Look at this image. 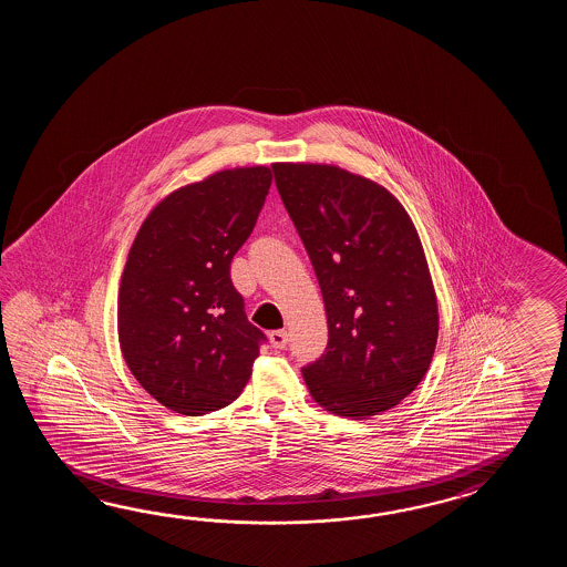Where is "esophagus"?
Here are the masks:
<instances>
[{"mask_svg": "<svg viewBox=\"0 0 567 567\" xmlns=\"http://www.w3.org/2000/svg\"><path fill=\"white\" fill-rule=\"evenodd\" d=\"M269 342H271L274 349H286L288 347V330L269 332Z\"/></svg>", "mask_w": 567, "mask_h": 567, "instance_id": "34e87169", "label": "esophagus"}]
</instances>
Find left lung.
I'll return each mask as SVG.
<instances>
[{"label": "left lung", "instance_id": "8db88e82", "mask_svg": "<svg viewBox=\"0 0 567 567\" xmlns=\"http://www.w3.org/2000/svg\"><path fill=\"white\" fill-rule=\"evenodd\" d=\"M276 184L324 298L328 347L301 369L326 411L364 420L427 373L437 300L408 210L379 182L332 164L276 162Z\"/></svg>", "mask_w": 567, "mask_h": 567}]
</instances>
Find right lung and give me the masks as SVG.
I'll return each instance as SVG.
<instances>
[{
    "label": "right lung",
    "instance_id": "right-lung-1",
    "mask_svg": "<svg viewBox=\"0 0 567 567\" xmlns=\"http://www.w3.org/2000/svg\"><path fill=\"white\" fill-rule=\"evenodd\" d=\"M271 181L267 166L218 169L159 200L133 239L117 298L121 354L169 411L223 410L251 377L266 337L245 316L230 261Z\"/></svg>",
    "mask_w": 567,
    "mask_h": 567
}]
</instances>
